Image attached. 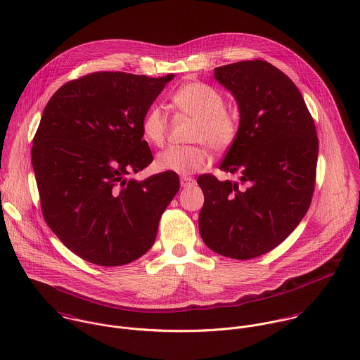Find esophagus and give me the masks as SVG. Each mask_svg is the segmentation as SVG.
<instances>
[{
    "label": "esophagus",
    "mask_w": 360,
    "mask_h": 360,
    "mask_svg": "<svg viewBox=\"0 0 360 360\" xmlns=\"http://www.w3.org/2000/svg\"><path fill=\"white\" fill-rule=\"evenodd\" d=\"M192 185H195V179L193 178H191V176H182L181 178V186L182 188H189Z\"/></svg>",
    "instance_id": "1"
}]
</instances>
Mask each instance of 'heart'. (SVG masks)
Listing matches in <instances>:
<instances>
[{
	"label": "heart",
	"mask_w": 360,
	"mask_h": 360,
	"mask_svg": "<svg viewBox=\"0 0 360 360\" xmlns=\"http://www.w3.org/2000/svg\"><path fill=\"white\" fill-rule=\"evenodd\" d=\"M172 103L182 113L193 117L188 140L195 143L182 147H169L155 158L160 171L191 175L205 169L210 161L207 147L214 153H224L233 147L240 131L236 113L224 108L219 91L203 82H188L172 95ZM144 139L162 146L167 137V117L160 106H151L141 120Z\"/></svg>",
	"instance_id": "1"
}]
</instances>
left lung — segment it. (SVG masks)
<instances>
[{"label": "left lung", "mask_w": 360, "mask_h": 360, "mask_svg": "<svg viewBox=\"0 0 360 360\" xmlns=\"http://www.w3.org/2000/svg\"><path fill=\"white\" fill-rule=\"evenodd\" d=\"M236 98L240 131L220 169L238 182L205 174L199 231L214 252L251 259L283 243L306 216L316 185L319 139L295 82L264 60L214 68Z\"/></svg>", "instance_id": "obj_1"}]
</instances>
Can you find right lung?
Instances as JSON below:
<instances>
[{"instance_id":"right-lung-1","label":"right lung","mask_w":360,"mask_h":360,"mask_svg":"<svg viewBox=\"0 0 360 360\" xmlns=\"http://www.w3.org/2000/svg\"><path fill=\"white\" fill-rule=\"evenodd\" d=\"M172 78L92 72L60 86L43 110L32 147L41 213L91 264L120 266L144 255L179 191L175 172L127 178L153 161L141 120Z\"/></svg>"}]
</instances>
